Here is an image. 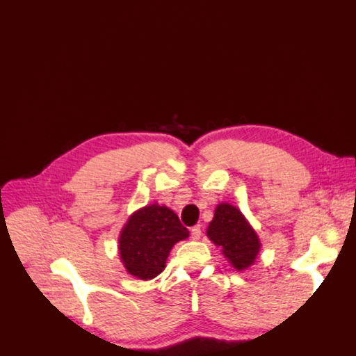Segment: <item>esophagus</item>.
<instances>
[{"label":"esophagus","mask_w":356,"mask_h":356,"mask_svg":"<svg viewBox=\"0 0 356 356\" xmlns=\"http://www.w3.org/2000/svg\"><path fill=\"white\" fill-rule=\"evenodd\" d=\"M200 236H202V229H200V225L193 227V228H191V238L197 241V239H200Z\"/></svg>","instance_id":"1"}]
</instances>
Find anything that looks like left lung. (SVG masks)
<instances>
[{"label":"left lung","instance_id":"left-lung-1","mask_svg":"<svg viewBox=\"0 0 356 356\" xmlns=\"http://www.w3.org/2000/svg\"><path fill=\"white\" fill-rule=\"evenodd\" d=\"M208 238L222 247V253L234 268L243 270L254 262L261 243L254 229L238 208L229 204L218 205L207 229Z\"/></svg>","mask_w":356,"mask_h":356}]
</instances>
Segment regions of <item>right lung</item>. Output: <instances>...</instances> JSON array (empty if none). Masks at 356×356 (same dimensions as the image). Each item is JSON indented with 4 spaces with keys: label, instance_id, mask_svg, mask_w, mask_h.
<instances>
[{
    "label": "right lung",
    "instance_id": "obj_1",
    "mask_svg": "<svg viewBox=\"0 0 356 356\" xmlns=\"http://www.w3.org/2000/svg\"><path fill=\"white\" fill-rule=\"evenodd\" d=\"M190 236L177 214L166 207L152 204L129 218L120 234V257L124 268L140 280H152L165 270L170 250Z\"/></svg>",
    "mask_w": 356,
    "mask_h": 356
}]
</instances>
